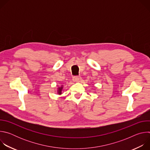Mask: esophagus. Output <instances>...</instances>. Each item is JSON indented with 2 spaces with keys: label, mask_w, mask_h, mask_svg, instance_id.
I'll return each instance as SVG.
<instances>
[{
  "label": "esophagus",
  "mask_w": 150,
  "mask_h": 150,
  "mask_svg": "<svg viewBox=\"0 0 150 150\" xmlns=\"http://www.w3.org/2000/svg\"><path fill=\"white\" fill-rule=\"evenodd\" d=\"M80 79H81V77L79 76H75L73 77V81L74 82H78L80 80Z\"/></svg>",
  "instance_id": "1"
}]
</instances>
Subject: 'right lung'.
I'll return each instance as SVG.
<instances>
[{"label": "right lung", "mask_w": 150, "mask_h": 150, "mask_svg": "<svg viewBox=\"0 0 150 150\" xmlns=\"http://www.w3.org/2000/svg\"><path fill=\"white\" fill-rule=\"evenodd\" d=\"M62 89H63V86H62L61 87H59V88H58L57 92H58V94H61V92H62Z\"/></svg>", "instance_id": "1"}]
</instances>
